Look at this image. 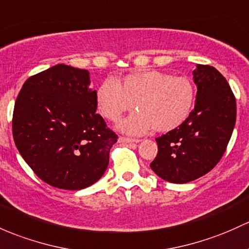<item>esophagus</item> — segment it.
I'll return each instance as SVG.
<instances>
[{"label": "esophagus", "mask_w": 249, "mask_h": 249, "mask_svg": "<svg viewBox=\"0 0 249 249\" xmlns=\"http://www.w3.org/2000/svg\"><path fill=\"white\" fill-rule=\"evenodd\" d=\"M120 142H125V143H130V142H140V139H132V138H125V136H121L119 139Z\"/></svg>", "instance_id": "esophagus-1"}]
</instances>
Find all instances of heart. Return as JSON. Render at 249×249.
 <instances>
[{
  "instance_id": "obj_1",
  "label": "heart",
  "mask_w": 249,
  "mask_h": 249,
  "mask_svg": "<svg viewBox=\"0 0 249 249\" xmlns=\"http://www.w3.org/2000/svg\"><path fill=\"white\" fill-rule=\"evenodd\" d=\"M195 102V89L189 78L170 76L157 70L138 71L121 81L106 79L96 93L100 113L110 121H119L127 111L136 113L120 124L128 134L168 132L180 125L189 116Z\"/></svg>"
}]
</instances>
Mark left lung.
Masks as SVG:
<instances>
[{"mask_svg":"<svg viewBox=\"0 0 249 249\" xmlns=\"http://www.w3.org/2000/svg\"><path fill=\"white\" fill-rule=\"evenodd\" d=\"M196 103L188 119L156 139L151 168L164 180L184 184L213 170L226 152L236 121V101L228 82L210 65L194 70Z\"/></svg>","mask_w":249,"mask_h":249,"instance_id":"obj_1","label":"left lung"}]
</instances>
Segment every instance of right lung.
<instances>
[{"label":"right lung","mask_w":249,"mask_h":249,"mask_svg":"<svg viewBox=\"0 0 249 249\" xmlns=\"http://www.w3.org/2000/svg\"><path fill=\"white\" fill-rule=\"evenodd\" d=\"M89 71L52 66L22 85L13 113V138L28 166L64 190L92 185L106 172L117 135L96 113Z\"/></svg>","instance_id":"obj_1"}]
</instances>
